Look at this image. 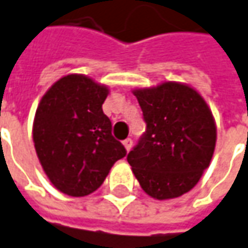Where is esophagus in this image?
<instances>
[{
    "label": "esophagus",
    "mask_w": 248,
    "mask_h": 248,
    "mask_svg": "<svg viewBox=\"0 0 248 248\" xmlns=\"http://www.w3.org/2000/svg\"><path fill=\"white\" fill-rule=\"evenodd\" d=\"M124 145L126 148V151H130L131 146H133V140L131 138H126L124 141Z\"/></svg>",
    "instance_id": "obj_1"
}]
</instances>
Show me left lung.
Instances as JSON below:
<instances>
[{
	"label": "left lung",
	"instance_id": "8db88e82",
	"mask_svg": "<svg viewBox=\"0 0 248 248\" xmlns=\"http://www.w3.org/2000/svg\"><path fill=\"white\" fill-rule=\"evenodd\" d=\"M145 133L127 155L140 186L156 200L190 191L209 167L216 124L202 96L179 82L136 89Z\"/></svg>",
	"mask_w": 248,
	"mask_h": 248
}]
</instances>
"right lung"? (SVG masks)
<instances>
[{
  "instance_id": "add662e5",
  "label": "right lung",
  "mask_w": 248,
  "mask_h": 248,
  "mask_svg": "<svg viewBox=\"0 0 248 248\" xmlns=\"http://www.w3.org/2000/svg\"><path fill=\"white\" fill-rule=\"evenodd\" d=\"M104 85L82 75L60 78L42 97L33 142L47 178L60 191L84 197L102 186L111 167L126 156L103 112Z\"/></svg>"
}]
</instances>
